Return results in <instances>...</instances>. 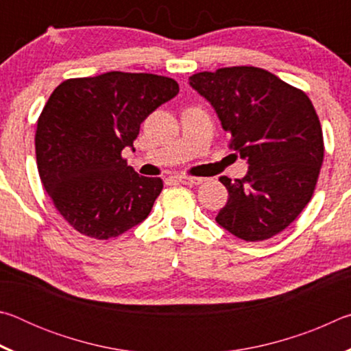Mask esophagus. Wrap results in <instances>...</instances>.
<instances>
[{"label": "esophagus", "mask_w": 351, "mask_h": 351, "mask_svg": "<svg viewBox=\"0 0 351 351\" xmlns=\"http://www.w3.org/2000/svg\"><path fill=\"white\" fill-rule=\"evenodd\" d=\"M176 180L182 184H187V186H198V184L203 182V178L189 176V175H180V176H176Z\"/></svg>", "instance_id": "esophagus-1"}]
</instances>
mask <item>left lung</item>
<instances>
[{"label":"left lung","instance_id":"obj_1","mask_svg":"<svg viewBox=\"0 0 351 351\" xmlns=\"http://www.w3.org/2000/svg\"><path fill=\"white\" fill-rule=\"evenodd\" d=\"M189 80L249 164L241 180L219 178L229 199L218 224L245 241L280 234L310 203L324 162L322 127L310 97L255 66L204 71Z\"/></svg>","mask_w":351,"mask_h":351}]
</instances>
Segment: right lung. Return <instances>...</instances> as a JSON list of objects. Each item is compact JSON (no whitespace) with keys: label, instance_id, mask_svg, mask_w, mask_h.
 I'll return each mask as SVG.
<instances>
[{"label":"right lung","instance_id":"add662e5","mask_svg":"<svg viewBox=\"0 0 351 351\" xmlns=\"http://www.w3.org/2000/svg\"><path fill=\"white\" fill-rule=\"evenodd\" d=\"M180 93L170 77L111 71L62 82L37 121L40 180L58 213L82 235L119 237L148 217L164 187L122 158L145 117Z\"/></svg>","mask_w":351,"mask_h":351}]
</instances>
